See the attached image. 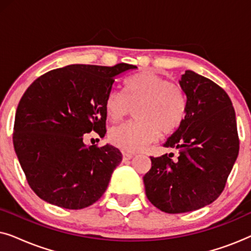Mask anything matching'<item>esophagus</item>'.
Listing matches in <instances>:
<instances>
[{"label":"esophagus","mask_w":251,"mask_h":251,"mask_svg":"<svg viewBox=\"0 0 251 251\" xmlns=\"http://www.w3.org/2000/svg\"><path fill=\"white\" fill-rule=\"evenodd\" d=\"M122 156H123V160H130L132 159V154L131 153H128V152H122Z\"/></svg>","instance_id":"34e87169"}]
</instances>
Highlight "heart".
<instances>
[{
    "instance_id": "b5f03b06",
    "label": "heart",
    "mask_w": 251,
    "mask_h": 251,
    "mask_svg": "<svg viewBox=\"0 0 251 251\" xmlns=\"http://www.w3.org/2000/svg\"><path fill=\"white\" fill-rule=\"evenodd\" d=\"M133 122L113 126L108 140L125 152H138L156 139L159 131L170 135L184 122L186 99L179 87L155 72H142L126 82V95L113 89L106 96L105 111L111 121H119L135 107Z\"/></svg>"
}]
</instances>
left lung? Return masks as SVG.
Wrapping results in <instances>:
<instances>
[{
	"instance_id": "8db88e82",
	"label": "left lung",
	"mask_w": 251,
	"mask_h": 251,
	"mask_svg": "<svg viewBox=\"0 0 251 251\" xmlns=\"http://www.w3.org/2000/svg\"><path fill=\"white\" fill-rule=\"evenodd\" d=\"M186 95V116L164 144L177 149L151 156L152 167L144 176L146 197L167 214L198 210L224 191L239 154L235 112L224 89L193 71L181 75Z\"/></svg>"
}]
</instances>
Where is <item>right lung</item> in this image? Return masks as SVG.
<instances>
[{"instance_id":"add662e5","label":"right lung","mask_w":251,"mask_h":251,"mask_svg":"<svg viewBox=\"0 0 251 251\" xmlns=\"http://www.w3.org/2000/svg\"><path fill=\"white\" fill-rule=\"evenodd\" d=\"M137 68L68 65L37 77L17 107L13 146L37 197L65 209L101 198L122 154L109 145L85 146L84 133H106L105 99L116 75Z\"/></svg>"}]
</instances>
